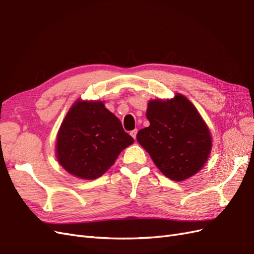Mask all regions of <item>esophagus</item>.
Returning a JSON list of instances; mask_svg holds the SVG:
<instances>
[{"mask_svg": "<svg viewBox=\"0 0 254 254\" xmlns=\"http://www.w3.org/2000/svg\"><path fill=\"white\" fill-rule=\"evenodd\" d=\"M136 133H137V130L136 129L132 130V131H130V135H131L134 140H135V137H136Z\"/></svg>", "mask_w": 254, "mask_h": 254, "instance_id": "obj_1", "label": "esophagus"}]
</instances>
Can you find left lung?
I'll use <instances>...</instances> for the list:
<instances>
[{"label": "left lung", "mask_w": 254, "mask_h": 254, "mask_svg": "<svg viewBox=\"0 0 254 254\" xmlns=\"http://www.w3.org/2000/svg\"><path fill=\"white\" fill-rule=\"evenodd\" d=\"M146 118L150 125L137 132L136 140L161 173L179 182L201 170L212 150V135L186 96L150 99Z\"/></svg>", "instance_id": "1"}]
</instances>
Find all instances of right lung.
Masks as SVG:
<instances>
[{
  "mask_svg": "<svg viewBox=\"0 0 254 254\" xmlns=\"http://www.w3.org/2000/svg\"><path fill=\"white\" fill-rule=\"evenodd\" d=\"M133 142L104 102L77 99L58 130L56 158L68 174L94 180Z\"/></svg>",
  "mask_w": 254,
  "mask_h": 254,
  "instance_id": "1",
  "label": "right lung"
}]
</instances>
